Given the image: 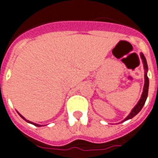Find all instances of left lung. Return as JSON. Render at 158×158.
Returning a JSON list of instances; mask_svg holds the SVG:
<instances>
[{"mask_svg": "<svg viewBox=\"0 0 158 158\" xmlns=\"http://www.w3.org/2000/svg\"><path fill=\"white\" fill-rule=\"evenodd\" d=\"M140 58L142 60V62H143V66L144 69H145V84H144L143 87V93L141 94V97H140L139 102L137 103V104L135 106L134 109L131 110V112L130 113V114L126 117V118L123 120L122 122H125L128 119H131L134 116H135L138 113L140 112L141 109L143 108L144 104L146 103V100L147 98V95H148V87H149V79L147 77V71H148V66H147V60H146V57L144 56V55L142 53H140Z\"/></svg>", "mask_w": 158, "mask_h": 158, "instance_id": "left-lung-1", "label": "left lung"}]
</instances>
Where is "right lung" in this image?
<instances>
[{"label":"right lung","instance_id":"obj_1","mask_svg":"<svg viewBox=\"0 0 158 158\" xmlns=\"http://www.w3.org/2000/svg\"><path fill=\"white\" fill-rule=\"evenodd\" d=\"M18 114H19V115H20V116H21V117H22V118H23L24 120H26V121H27V123H30V124H33V125H35V126H41V125H38V124H35V123H33V122H31V121H29V120H27V119H26V118H24L23 116H22V115H21L20 114H19V113H18Z\"/></svg>","mask_w":158,"mask_h":158}]
</instances>
